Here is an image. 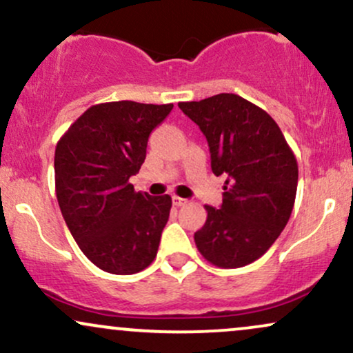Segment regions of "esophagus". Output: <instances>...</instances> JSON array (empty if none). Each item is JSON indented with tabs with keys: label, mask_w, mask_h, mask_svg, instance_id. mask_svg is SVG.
Returning a JSON list of instances; mask_svg holds the SVG:
<instances>
[{
	"label": "esophagus",
	"mask_w": 353,
	"mask_h": 353,
	"mask_svg": "<svg viewBox=\"0 0 353 353\" xmlns=\"http://www.w3.org/2000/svg\"><path fill=\"white\" fill-rule=\"evenodd\" d=\"M172 203L176 207H182V205H185V203H188V199H182V197H177V195H174Z\"/></svg>",
	"instance_id": "obj_1"
}]
</instances>
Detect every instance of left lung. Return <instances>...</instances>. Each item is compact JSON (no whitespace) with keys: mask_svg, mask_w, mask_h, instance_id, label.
Returning a JSON list of instances; mask_svg holds the SVG:
<instances>
[{"mask_svg":"<svg viewBox=\"0 0 353 353\" xmlns=\"http://www.w3.org/2000/svg\"><path fill=\"white\" fill-rule=\"evenodd\" d=\"M179 108L209 143L212 171L227 174L220 209L194 233L201 254L219 268H241L263 256L286 227L298 189V161L276 121L235 93Z\"/></svg>","mask_w":353,"mask_h":353,"instance_id":"obj_1","label":"left lung"}]
</instances>
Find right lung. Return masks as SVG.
I'll return each mask as SVG.
<instances>
[{
    "mask_svg": "<svg viewBox=\"0 0 353 353\" xmlns=\"http://www.w3.org/2000/svg\"><path fill=\"white\" fill-rule=\"evenodd\" d=\"M174 105L121 100L93 105L55 146V195L85 256L112 274L151 265L171 212L169 195L136 192L130 177L146 158L151 131Z\"/></svg>",
    "mask_w": 353,
    "mask_h": 353,
    "instance_id": "obj_1",
    "label": "right lung"
}]
</instances>
